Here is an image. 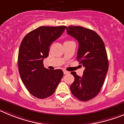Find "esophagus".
I'll return each instance as SVG.
<instances>
[{
    "instance_id": "obj_1",
    "label": "esophagus",
    "mask_w": 124,
    "mask_h": 124,
    "mask_svg": "<svg viewBox=\"0 0 124 124\" xmlns=\"http://www.w3.org/2000/svg\"><path fill=\"white\" fill-rule=\"evenodd\" d=\"M69 72H67V71H66V70H63V73L64 74H67V73H69Z\"/></svg>"
}]
</instances>
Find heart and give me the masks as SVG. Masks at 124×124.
Listing matches in <instances>:
<instances>
[{
  "label": "heart",
  "instance_id": "heart-1",
  "mask_svg": "<svg viewBox=\"0 0 124 124\" xmlns=\"http://www.w3.org/2000/svg\"><path fill=\"white\" fill-rule=\"evenodd\" d=\"M66 42H68V41H66Z\"/></svg>",
  "mask_w": 124,
  "mask_h": 124
}]
</instances>
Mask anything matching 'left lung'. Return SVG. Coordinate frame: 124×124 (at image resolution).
<instances>
[{
	"label": "left lung",
	"mask_w": 124,
	"mask_h": 124,
	"mask_svg": "<svg viewBox=\"0 0 124 124\" xmlns=\"http://www.w3.org/2000/svg\"><path fill=\"white\" fill-rule=\"evenodd\" d=\"M67 34L78 42L77 61L85 67L82 77L75 72L70 90L75 97L82 101L91 100L101 91L109 67L103 41L95 31L80 26L66 28Z\"/></svg>",
	"instance_id": "8db88e82"
}]
</instances>
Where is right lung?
Masks as SVG:
<instances>
[{
  "mask_svg": "<svg viewBox=\"0 0 124 124\" xmlns=\"http://www.w3.org/2000/svg\"><path fill=\"white\" fill-rule=\"evenodd\" d=\"M65 26H40L28 33L21 43L18 57L20 75L29 92L39 99L53 94L60 83L63 71L51 70L43 65L49 47L63 33Z\"/></svg>",
  "mask_w": 124,
  "mask_h": 124,
  "instance_id": "1",
  "label": "right lung"
}]
</instances>
